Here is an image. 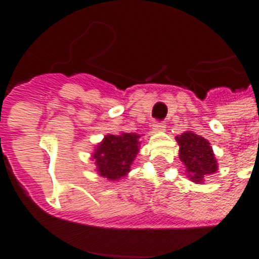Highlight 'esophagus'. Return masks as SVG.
Here are the masks:
<instances>
[{
    "label": "esophagus",
    "mask_w": 259,
    "mask_h": 259,
    "mask_svg": "<svg viewBox=\"0 0 259 259\" xmlns=\"http://www.w3.org/2000/svg\"><path fill=\"white\" fill-rule=\"evenodd\" d=\"M164 128H166V125L163 122H154V124H153V130L155 132H163Z\"/></svg>",
    "instance_id": "esophagus-1"
}]
</instances>
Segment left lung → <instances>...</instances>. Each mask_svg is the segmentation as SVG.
<instances>
[{
    "instance_id": "left-lung-1",
    "label": "left lung",
    "mask_w": 259,
    "mask_h": 259,
    "mask_svg": "<svg viewBox=\"0 0 259 259\" xmlns=\"http://www.w3.org/2000/svg\"><path fill=\"white\" fill-rule=\"evenodd\" d=\"M179 144V158L187 167V175L194 183H203L205 176L218 170L210 143L200 135L187 131L176 136Z\"/></svg>"
}]
</instances>
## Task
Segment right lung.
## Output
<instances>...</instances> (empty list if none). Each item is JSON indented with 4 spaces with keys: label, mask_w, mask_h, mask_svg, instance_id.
<instances>
[{
    "label": "right lung",
    "mask_w": 259,
    "mask_h": 259,
    "mask_svg": "<svg viewBox=\"0 0 259 259\" xmlns=\"http://www.w3.org/2000/svg\"><path fill=\"white\" fill-rule=\"evenodd\" d=\"M140 136L136 134L107 135L98 144L92 158L98 175L116 182L127 175L139 153Z\"/></svg>",
    "instance_id": "right-lung-1"
}]
</instances>
